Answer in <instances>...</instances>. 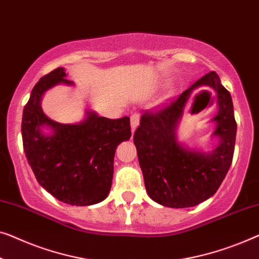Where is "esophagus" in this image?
Masks as SVG:
<instances>
[{
  "mask_svg": "<svg viewBox=\"0 0 259 259\" xmlns=\"http://www.w3.org/2000/svg\"><path fill=\"white\" fill-rule=\"evenodd\" d=\"M139 115L138 114H133L132 117H131V128H132V133H134V131L139 125Z\"/></svg>",
  "mask_w": 259,
  "mask_h": 259,
  "instance_id": "34e87169",
  "label": "esophagus"
}]
</instances>
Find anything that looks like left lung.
I'll use <instances>...</instances> for the list:
<instances>
[{
    "mask_svg": "<svg viewBox=\"0 0 259 259\" xmlns=\"http://www.w3.org/2000/svg\"><path fill=\"white\" fill-rule=\"evenodd\" d=\"M200 87L213 89L219 106L212 119L217 123L213 136L219 138V145L209 152L189 149L179 143L176 136L185 104ZM236 131L231 96L213 71L162 110L142 114L133 141L149 197L169 208L194 207L211 197L230 168Z\"/></svg>",
    "mask_w": 259,
    "mask_h": 259,
    "instance_id": "left-lung-1",
    "label": "left lung"
}]
</instances>
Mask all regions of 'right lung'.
<instances>
[{
  "instance_id": "add662e5",
  "label": "right lung",
  "mask_w": 259,
  "mask_h": 259,
  "mask_svg": "<svg viewBox=\"0 0 259 259\" xmlns=\"http://www.w3.org/2000/svg\"><path fill=\"white\" fill-rule=\"evenodd\" d=\"M65 77L64 67H57L33 86L22 118L23 148L48 193L71 205H92L110 193L115 149L131 138L130 118L108 119L86 110L80 122L51 120L42 110V97L56 85H74Z\"/></svg>"
}]
</instances>
